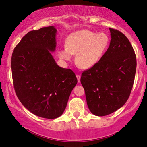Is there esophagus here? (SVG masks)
Here are the masks:
<instances>
[{"instance_id": "1", "label": "esophagus", "mask_w": 147, "mask_h": 147, "mask_svg": "<svg viewBox=\"0 0 147 147\" xmlns=\"http://www.w3.org/2000/svg\"><path fill=\"white\" fill-rule=\"evenodd\" d=\"M76 78H77L78 82H80V75H79V74H76Z\"/></svg>"}]
</instances>
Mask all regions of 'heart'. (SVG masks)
I'll use <instances>...</instances> for the list:
<instances>
[{
    "mask_svg": "<svg viewBox=\"0 0 147 147\" xmlns=\"http://www.w3.org/2000/svg\"><path fill=\"white\" fill-rule=\"evenodd\" d=\"M110 38L105 32L96 33L83 29L69 35L66 47L59 51V57L64 61H71L75 55V63L81 69L94 67L108 49Z\"/></svg>",
    "mask_w": 147,
    "mask_h": 147,
    "instance_id": "obj_1",
    "label": "heart"
}]
</instances>
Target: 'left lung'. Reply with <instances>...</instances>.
I'll use <instances>...</instances> for the list:
<instances>
[{"instance_id":"8db88e82","label":"left lung","mask_w":147,"mask_h":147,"mask_svg":"<svg viewBox=\"0 0 147 147\" xmlns=\"http://www.w3.org/2000/svg\"><path fill=\"white\" fill-rule=\"evenodd\" d=\"M109 30L111 40L107 52L80 77L88 109L99 117L111 114L125 104L136 73V55L129 39L119 30Z\"/></svg>"}]
</instances>
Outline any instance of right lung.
<instances>
[{
    "mask_svg": "<svg viewBox=\"0 0 147 147\" xmlns=\"http://www.w3.org/2000/svg\"><path fill=\"white\" fill-rule=\"evenodd\" d=\"M56 34L53 26L28 32L15 47L11 58L18 98L30 112L49 119L63 114L77 83L74 72L58 66L51 55L55 51Z\"/></svg>",
    "mask_w": 147,
    "mask_h": 147,
    "instance_id": "obj_1",
    "label": "right lung"
}]
</instances>
